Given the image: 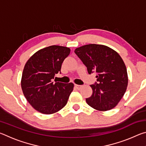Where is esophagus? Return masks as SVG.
I'll return each mask as SVG.
<instances>
[{
    "label": "esophagus",
    "mask_w": 146,
    "mask_h": 146,
    "mask_svg": "<svg viewBox=\"0 0 146 146\" xmlns=\"http://www.w3.org/2000/svg\"><path fill=\"white\" fill-rule=\"evenodd\" d=\"M75 87L77 89V90H79V89H80L81 87H82V86H80V85H77V84H75Z\"/></svg>",
    "instance_id": "1"
}]
</instances>
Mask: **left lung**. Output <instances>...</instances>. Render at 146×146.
<instances>
[{"label": "left lung", "mask_w": 146, "mask_h": 146, "mask_svg": "<svg viewBox=\"0 0 146 146\" xmlns=\"http://www.w3.org/2000/svg\"><path fill=\"white\" fill-rule=\"evenodd\" d=\"M75 53L87 67L89 74L97 73V82L90 86L93 93L86 102L100 111L114 108L128 84L127 69L119 54L110 47L95 44L76 48Z\"/></svg>", "instance_id": "obj_1"}]
</instances>
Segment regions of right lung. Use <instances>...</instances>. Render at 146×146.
Returning a JSON list of instances; mask_svg holds the SVG:
<instances>
[{"mask_svg":"<svg viewBox=\"0 0 146 146\" xmlns=\"http://www.w3.org/2000/svg\"><path fill=\"white\" fill-rule=\"evenodd\" d=\"M70 51L68 47H46L34 53L24 66L22 90L32 107L42 114H53L62 109L73 90V83L52 81Z\"/></svg>","mask_w":146,"mask_h":146,"instance_id":"obj_1","label":"right lung"}]
</instances>
